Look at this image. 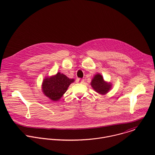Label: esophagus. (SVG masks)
I'll use <instances>...</instances> for the list:
<instances>
[{"label":"esophagus","mask_w":155,"mask_h":155,"mask_svg":"<svg viewBox=\"0 0 155 155\" xmlns=\"http://www.w3.org/2000/svg\"><path fill=\"white\" fill-rule=\"evenodd\" d=\"M76 81H77V83H83L84 82V80H82L81 78H77Z\"/></svg>","instance_id":"esophagus-1"}]
</instances>
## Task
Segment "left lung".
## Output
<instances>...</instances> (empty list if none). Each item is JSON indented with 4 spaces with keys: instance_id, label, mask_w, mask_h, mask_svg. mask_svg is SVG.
I'll return each mask as SVG.
<instances>
[{
    "instance_id": "left-lung-1",
    "label": "left lung",
    "mask_w": 155,
    "mask_h": 155,
    "mask_svg": "<svg viewBox=\"0 0 155 155\" xmlns=\"http://www.w3.org/2000/svg\"><path fill=\"white\" fill-rule=\"evenodd\" d=\"M91 85L97 93L102 95L107 94L112 87V84L105 81L100 74L94 75L91 81Z\"/></svg>"
}]
</instances>
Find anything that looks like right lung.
<instances>
[{
  "label": "right lung",
  "instance_id": "obj_1",
  "mask_svg": "<svg viewBox=\"0 0 155 155\" xmlns=\"http://www.w3.org/2000/svg\"><path fill=\"white\" fill-rule=\"evenodd\" d=\"M74 81V79H70L63 74L58 72L55 75L43 80L42 90L47 97L53 101H57L61 99L69 85Z\"/></svg>",
  "mask_w": 155,
  "mask_h": 155
}]
</instances>
